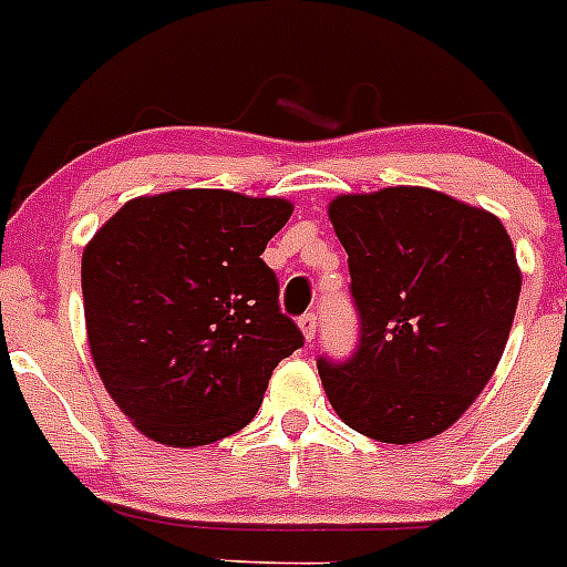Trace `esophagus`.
<instances>
[{"label": "esophagus", "instance_id": "esophagus-1", "mask_svg": "<svg viewBox=\"0 0 567 567\" xmlns=\"http://www.w3.org/2000/svg\"><path fill=\"white\" fill-rule=\"evenodd\" d=\"M298 327H300V332H303V338H307V343H312L315 334H318V315H315V312L300 315Z\"/></svg>", "mask_w": 567, "mask_h": 567}]
</instances>
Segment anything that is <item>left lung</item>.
Segmentation results:
<instances>
[{"label": "left lung", "instance_id": "1", "mask_svg": "<svg viewBox=\"0 0 567 567\" xmlns=\"http://www.w3.org/2000/svg\"><path fill=\"white\" fill-rule=\"evenodd\" d=\"M329 218L349 255L360 318L349 360H318L349 429L420 443L460 420L497 369L523 275L497 215L425 187L338 195Z\"/></svg>", "mask_w": 567, "mask_h": 567}]
</instances>
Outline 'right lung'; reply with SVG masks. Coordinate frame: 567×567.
Returning <instances> with one entry per match:
<instances>
[{
    "label": "right lung",
    "mask_w": 567,
    "mask_h": 567,
    "mask_svg": "<svg viewBox=\"0 0 567 567\" xmlns=\"http://www.w3.org/2000/svg\"><path fill=\"white\" fill-rule=\"evenodd\" d=\"M289 215L284 198L173 189L127 202L84 247L93 363L150 440L189 449L240 432L303 346L260 258Z\"/></svg>",
    "instance_id": "right-lung-1"
}]
</instances>
